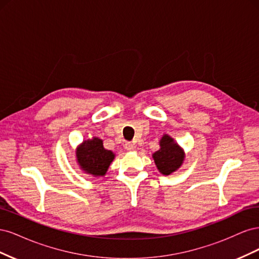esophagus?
I'll return each mask as SVG.
<instances>
[{
    "mask_svg": "<svg viewBox=\"0 0 259 259\" xmlns=\"http://www.w3.org/2000/svg\"><path fill=\"white\" fill-rule=\"evenodd\" d=\"M125 149H126L127 151H132V150H134V148H135V146H134V144H132L131 142H127V143H125Z\"/></svg>",
    "mask_w": 259,
    "mask_h": 259,
    "instance_id": "34e87169",
    "label": "esophagus"
}]
</instances>
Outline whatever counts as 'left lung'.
Instances as JSON below:
<instances>
[{"label": "left lung", "mask_w": 259, "mask_h": 259, "mask_svg": "<svg viewBox=\"0 0 259 259\" xmlns=\"http://www.w3.org/2000/svg\"><path fill=\"white\" fill-rule=\"evenodd\" d=\"M161 148L153 153V159L158 169L164 175L173 173L184 161V152L180 147L174 143L173 138L164 135L160 142Z\"/></svg>", "instance_id": "left-lung-1"}]
</instances>
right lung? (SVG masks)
I'll return each instance as SVG.
<instances>
[{"instance_id":"right-lung-1","label":"right lung","mask_w":259,"mask_h":259,"mask_svg":"<svg viewBox=\"0 0 259 259\" xmlns=\"http://www.w3.org/2000/svg\"><path fill=\"white\" fill-rule=\"evenodd\" d=\"M76 158L81 168L86 173L94 176H104L114 159V154L104 148L103 140L95 137L86 140L77 148Z\"/></svg>"}]
</instances>
